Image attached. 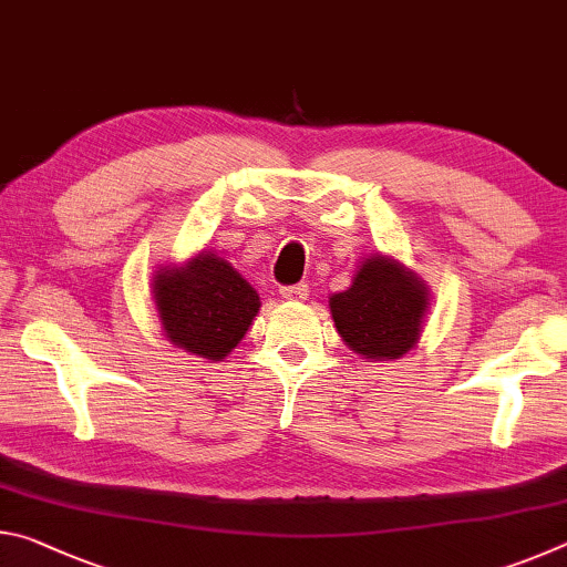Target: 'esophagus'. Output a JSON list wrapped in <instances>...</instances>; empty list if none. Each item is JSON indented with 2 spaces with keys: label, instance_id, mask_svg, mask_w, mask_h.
<instances>
[{
  "label": "esophagus",
  "instance_id": "esophagus-1",
  "mask_svg": "<svg viewBox=\"0 0 567 567\" xmlns=\"http://www.w3.org/2000/svg\"><path fill=\"white\" fill-rule=\"evenodd\" d=\"M307 292H310V287H307L305 282H297V285H285L282 290H280V295L285 297V300H295V302L305 300Z\"/></svg>",
  "mask_w": 567,
  "mask_h": 567
}]
</instances>
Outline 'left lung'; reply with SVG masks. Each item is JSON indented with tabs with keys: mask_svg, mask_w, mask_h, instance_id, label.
<instances>
[{
	"mask_svg": "<svg viewBox=\"0 0 567 567\" xmlns=\"http://www.w3.org/2000/svg\"><path fill=\"white\" fill-rule=\"evenodd\" d=\"M334 328L354 352L370 360L402 358L420 338L427 290L388 257H370L350 290L330 297Z\"/></svg>",
	"mask_w": 567,
	"mask_h": 567,
	"instance_id": "1",
	"label": "left lung"
}]
</instances>
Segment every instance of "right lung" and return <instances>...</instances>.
Segmentation results:
<instances>
[{"label":"right lung","instance_id":"right-lung-1","mask_svg":"<svg viewBox=\"0 0 567 567\" xmlns=\"http://www.w3.org/2000/svg\"><path fill=\"white\" fill-rule=\"evenodd\" d=\"M155 302L167 338L207 360H223L252 324L260 297L217 255H199L185 267L155 277Z\"/></svg>","mask_w":567,"mask_h":567}]
</instances>
